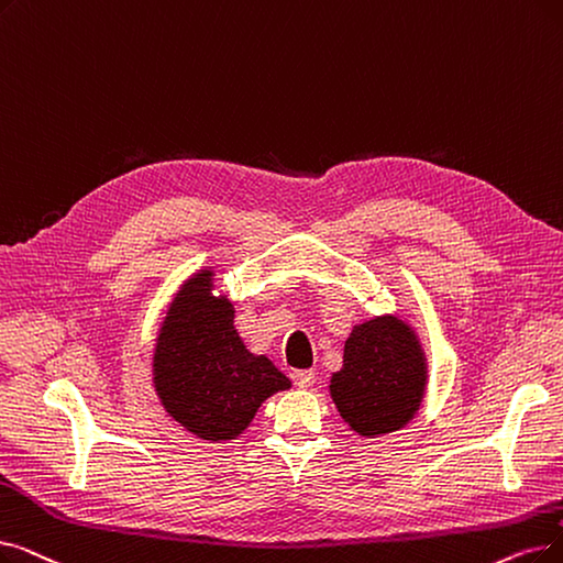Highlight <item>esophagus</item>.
Here are the masks:
<instances>
[{"instance_id":"esophagus-1","label":"esophagus","mask_w":563,"mask_h":563,"mask_svg":"<svg viewBox=\"0 0 563 563\" xmlns=\"http://www.w3.org/2000/svg\"><path fill=\"white\" fill-rule=\"evenodd\" d=\"M291 382H295L299 388H310L314 384V373L312 371H295L291 373Z\"/></svg>"}]
</instances>
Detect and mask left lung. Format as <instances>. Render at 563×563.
<instances>
[{"label":"left lung","instance_id":"left-lung-1","mask_svg":"<svg viewBox=\"0 0 563 563\" xmlns=\"http://www.w3.org/2000/svg\"><path fill=\"white\" fill-rule=\"evenodd\" d=\"M426 384L428 363L417 331L396 314H379L352 329L329 390L345 423L373 439L413 419Z\"/></svg>","mask_w":563,"mask_h":563}]
</instances>
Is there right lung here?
Here are the masks:
<instances>
[{"label":"right lung","mask_w":563,"mask_h":563,"mask_svg":"<svg viewBox=\"0 0 563 563\" xmlns=\"http://www.w3.org/2000/svg\"><path fill=\"white\" fill-rule=\"evenodd\" d=\"M154 388L179 426L205 442H230L260 405L291 382L234 329V306L213 295V268L192 274L169 303L154 350Z\"/></svg>","instance_id":"right-lung-1"}]
</instances>
